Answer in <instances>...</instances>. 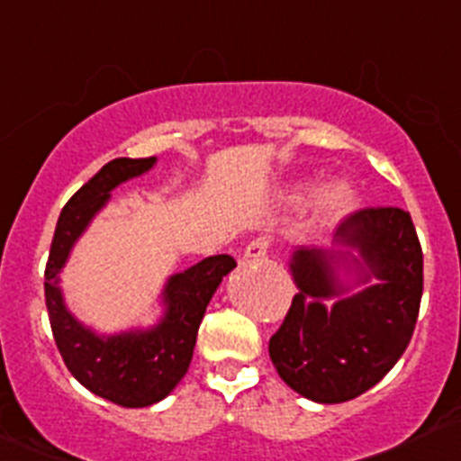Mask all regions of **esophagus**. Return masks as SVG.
Wrapping results in <instances>:
<instances>
[{"mask_svg": "<svg viewBox=\"0 0 461 461\" xmlns=\"http://www.w3.org/2000/svg\"><path fill=\"white\" fill-rule=\"evenodd\" d=\"M268 249H270V237L259 235V237H255L249 246H246L244 255L250 259H262V258H266V253H268Z\"/></svg>", "mask_w": 461, "mask_h": 461, "instance_id": "34e87169", "label": "esophagus"}]
</instances>
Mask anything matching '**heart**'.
I'll return each mask as SVG.
<instances>
[{
    "label": "heart",
    "instance_id": "1",
    "mask_svg": "<svg viewBox=\"0 0 461 461\" xmlns=\"http://www.w3.org/2000/svg\"><path fill=\"white\" fill-rule=\"evenodd\" d=\"M348 203H350V191L346 186H341V184L329 188V191L324 193V197H321V206H324L326 211H339V208L348 206Z\"/></svg>",
    "mask_w": 461,
    "mask_h": 461
}]
</instances>
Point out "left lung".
Segmentation results:
<instances>
[{
  "mask_svg": "<svg viewBox=\"0 0 461 461\" xmlns=\"http://www.w3.org/2000/svg\"><path fill=\"white\" fill-rule=\"evenodd\" d=\"M335 237L357 249L364 264L355 262L366 279L382 284L326 311L321 302L341 291L337 262L320 249L295 250L291 268L300 291L268 344L279 377L320 404L355 400L395 366L411 344L424 291V253L404 208H359Z\"/></svg>",
  "mask_w": 461,
  "mask_h": 461,
  "instance_id": "8db88e82",
  "label": "left lung"
}]
</instances>
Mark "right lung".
Returning a JSON list of instances; mask_svg holds the SVG:
<instances>
[{"label": "right lung", "instance_id": "1", "mask_svg": "<svg viewBox=\"0 0 461 461\" xmlns=\"http://www.w3.org/2000/svg\"><path fill=\"white\" fill-rule=\"evenodd\" d=\"M155 158H117L102 166L61 208L44 273L46 308L61 359L90 393L126 408L164 400L191 366L199 324L221 277L235 268L230 255H212L170 277L164 291V321L146 333L97 337L70 317L57 288V273L90 217L106 203L117 184L137 177Z\"/></svg>", "mask_w": 461, "mask_h": 461}]
</instances>
